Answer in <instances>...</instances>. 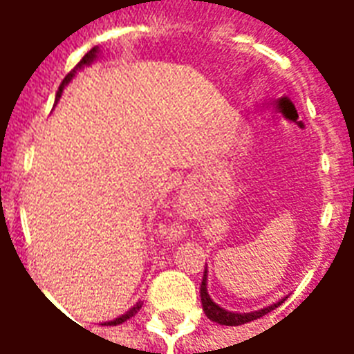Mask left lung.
<instances>
[{"instance_id": "obj_1", "label": "left lung", "mask_w": 354, "mask_h": 354, "mask_svg": "<svg viewBox=\"0 0 354 354\" xmlns=\"http://www.w3.org/2000/svg\"><path fill=\"white\" fill-rule=\"evenodd\" d=\"M207 281H208V271L207 267H205V274H203V282H201V304H203V311L207 315L208 319L214 320L218 324H222V326H241V324H246V322H252V320H258L260 317L267 315V313H271L274 307H279V305L286 299V297H282L279 299L277 304L269 305V307H263V309H258V311H250V313H233L227 311V309H223L220 305L216 304L214 299L210 297L207 290Z\"/></svg>"}]
</instances>
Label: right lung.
I'll return each instance as SVG.
<instances>
[{
    "label": "right lung",
    "mask_w": 354,
    "mask_h": 354,
    "mask_svg": "<svg viewBox=\"0 0 354 354\" xmlns=\"http://www.w3.org/2000/svg\"><path fill=\"white\" fill-rule=\"evenodd\" d=\"M98 57H100V49H98V47H93V49L88 50L87 55H85V57L81 58L80 64L75 66L72 72L66 75L64 81L60 83V87H58V91H57V96H55V104H57V102L60 100V96H62V91H64L66 85H68V83H70V81H72L73 77H75V73L80 72V70H83L85 66H91V64H93V62H96V60H98ZM140 307H142V301H138V304L134 305V307H131L129 311L123 313L121 317H117V319L108 320V322H104V326H106V324H108V326H117V324H121V322H124V320H129V319H131V317H134V315H136V313L140 311Z\"/></svg>",
    "instance_id": "add662e5"
}]
</instances>
